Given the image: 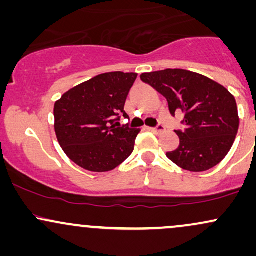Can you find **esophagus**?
<instances>
[{"label": "esophagus", "mask_w": 256, "mask_h": 256, "mask_svg": "<svg viewBox=\"0 0 256 256\" xmlns=\"http://www.w3.org/2000/svg\"><path fill=\"white\" fill-rule=\"evenodd\" d=\"M149 130L154 132V134H161V132L165 131V128H164L162 125H158L156 128H149Z\"/></svg>", "instance_id": "34e87169"}]
</instances>
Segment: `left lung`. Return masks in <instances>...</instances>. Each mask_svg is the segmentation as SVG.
<instances>
[{"label":"left lung","mask_w":256,"mask_h":256,"mask_svg":"<svg viewBox=\"0 0 256 256\" xmlns=\"http://www.w3.org/2000/svg\"><path fill=\"white\" fill-rule=\"evenodd\" d=\"M140 79L165 96L172 116L184 114V131H176L179 146L167 152L190 172L216 166L230 152L238 132L236 100L226 88L206 76L179 68L142 73Z\"/></svg>","instance_id":"left-lung-1"}]
</instances>
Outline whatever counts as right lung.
<instances>
[{
  "label": "right lung",
  "instance_id": "obj_1",
  "mask_svg": "<svg viewBox=\"0 0 256 256\" xmlns=\"http://www.w3.org/2000/svg\"><path fill=\"white\" fill-rule=\"evenodd\" d=\"M137 73L110 72L72 88L55 102V134L74 164L108 172L132 154L140 128H116ZM117 118H116L115 116ZM120 125V124H119Z\"/></svg>",
  "mask_w": 256,
  "mask_h": 256
}]
</instances>
